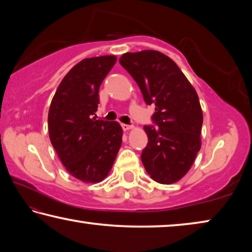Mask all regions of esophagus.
I'll return each instance as SVG.
<instances>
[{
	"mask_svg": "<svg viewBox=\"0 0 252 252\" xmlns=\"http://www.w3.org/2000/svg\"><path fill=\"white\" fill-rule=\"evenodd\" d=\"M122 129L125 131H129L131 129H133V126H129V125H122Z\"/></svg>",
	"mask_w": 252,
	"mask_h": 252,
	"instance_id": "esophagus-1",
	"label": "esophagus"
}]
</instances>
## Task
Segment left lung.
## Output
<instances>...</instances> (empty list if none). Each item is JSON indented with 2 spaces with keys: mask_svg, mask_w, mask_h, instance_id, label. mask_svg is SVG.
<instances>
[{
  "mask_svg": "<svg viewBox=\"0 0 252 252\" xmlns=\"http://www.w3.org/2000/svg\"><path fill=\"white\" fill-rule=\"evenodd\" d=\"M138 83L146 103L156 105L158 127H143L148 146L141 160L153 180L171 185L186 176L201 148L202 109L197 91L176 62L155 50L125 53L119 60Z\"/></svg>",
  "mask_w": 252,
  "mask_h": 252,
  "instance_id": "obj_1",
  "label": "left lung"
}]
</instances>
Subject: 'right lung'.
I'll list each match as a JSON object with an SVG mask.
<instances>
[{"instance_id": "1", "label": "right lung", "mask_w": 252, "mask_h": 252, "mask_svg": "<svg viewBox=\"0 0 252 252\" xmlns=\"http://www.w3.org/2000/svg\"><path fill=\"white\" fill-rule=\"evenodd\" d=\"M116 62V55L80 61L59 84L50 105L51 143L66 171L84 183L103 181L121 148V126L93 117L100 85Z\"/></svg>"}]
</instances>
